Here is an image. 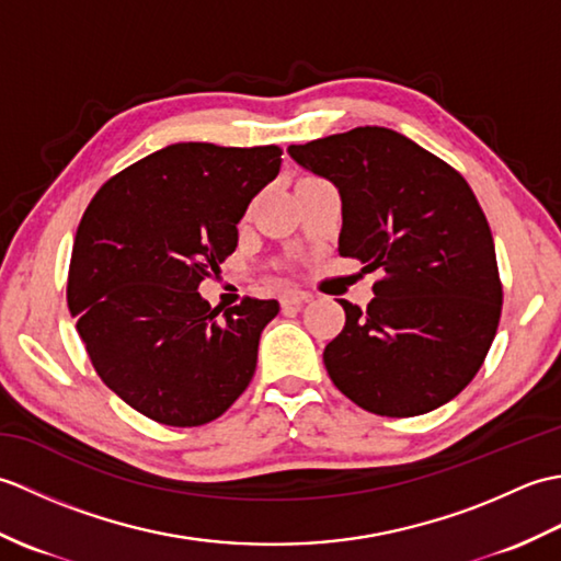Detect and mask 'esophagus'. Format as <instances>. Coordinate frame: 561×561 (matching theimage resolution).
<instances>
[{"label":"esophagus","mask_w":561,"mask_h":561,"mask_svg":"<svg viewBox=\"0 0 561 561\" xmlns=\"http://www.w3.org/2000/svg\"><path fill=\"white\" fill-rule=\"evenodd\" d=\"M311 301V294L301 289H287L282 294V306H301Z\"/></svg>","instance_id":"1"}]
</instances>
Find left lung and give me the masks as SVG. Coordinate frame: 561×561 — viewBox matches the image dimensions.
I'll list each match as a JSON object with an SVG mask.
<instances>
[{
    "label": "left lung",
    "instance_id": "left-lung-1",
    "mask_svg": "<svg viewBox=\"0 0 561 561\" xmlns=\"http://www.w3.org/2000/svg\"><path fill=\"white\" fill-rule=\"evenodd\" d=\"M291 159L335 183L340 255L383 277L323 362L332 383L380 416H414L453 400L480 371L502 318L494 238L468 181L388 127H354Z\"/></svg>",
    "mask_w": 561,
    "mask_h": 561
}]
</instances>
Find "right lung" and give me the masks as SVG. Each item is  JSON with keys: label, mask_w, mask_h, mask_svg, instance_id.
I'll return each mask as SVG.
<instances>
[{"label": "right lung", "mask_w": 561, "mask_h": 561, "mask_svg": "<svg viewBox=\"0 0 561 561\" xmlns=\"http://www.w3.org/2000/svg\"><path fill=\"white\" fill-rule=\"evenodd\" d=\"M279 147L181 141L127 165L89 202L71 248L67 304L101 380L165 426L217 420L255 374L279 304L224 311L202 299L238 245V221L279 173Z\"/></svg>", "instance_id": "add662e5"}]
</instances>
